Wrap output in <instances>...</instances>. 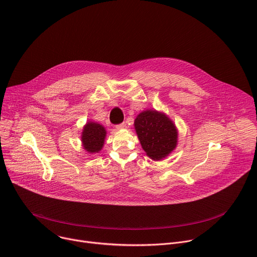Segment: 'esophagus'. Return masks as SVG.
Returning a JSON list of instances; mask_svg holds the SVG:
<instances>
[{
	"instance_id": "obj_1",
	"label": "esophagus",
	"mask_w": 257,
	"mask_h": 257,
	"mask_svg": "<svg viewBox=\"0 0 257 257\" xmlns=\"http://www.w3.org/2000/svg\"><path fill=\"white\" fill-rule=\"evenodd\" d=\"M116 128L118 129V130H122V129H126L127 128V125H126V123H121V124H119V125H117L116 126Z\"/></svg>"
}]
</instances>
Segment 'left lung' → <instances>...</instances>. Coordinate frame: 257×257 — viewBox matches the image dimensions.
<instances>
[{
	"label": "left lung",
	"instance_id": "left-lung-1",
	"mask_svg": "<svg viewBox=\"0 0 257 257\" xmlns=\"http://www.w3.org/2000/svg\"><path fill=\"white\" fill-rule=\"evenodd\" d=\"M134 127L143 151L152 160H162L176 149L177 128L164 113L146 109L136 117Z\"/></svg>",
	"mask_w": 257,
	"mask_h": 257
}]
</instances>
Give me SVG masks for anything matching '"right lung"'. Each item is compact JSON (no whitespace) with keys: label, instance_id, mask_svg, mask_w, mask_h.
Listing matches in <instances>:
<instances>
[{"label":"right lung","instance_id":"1","mask_svg":"<svg viewBox=\"0 0 257 257\" xmlns=\"http://www.w3.org/2000/svg\"><path fill=\"white\" fill-rule=\"evenodd\" d=\"M106 131L104 127L96 122H88L82 130L81 141L83 149L88 154L98 153L103 146Z\"/></svg>","mask_w":257,"mask_h":257}]
</instances>
